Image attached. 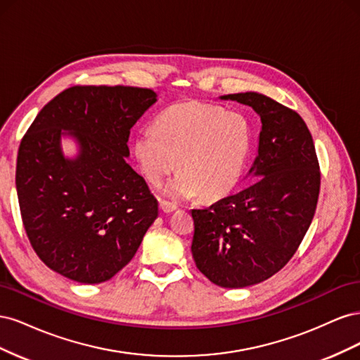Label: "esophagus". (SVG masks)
<instances>
[{"label": "esophagus", "instance_id": "esophagus-1", "mask_svg": "<svg viewBox=\"0 0 360 360\" xmlns=\"http://www.w3.org/2000/svg\"><path fill=\"white\" fill-rule=\"evenodd\" d=\"M159 205H160V210H162L163 213H172L174 210L177 209L176 204H171V202H168V201H163V200H160V201H159Z\"/></svg>", "mask_w": 360, "mask_h": 360}]
</instances>
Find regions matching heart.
I'll list each match as a JSON object with an SVG mask.
<instances>
[{
    "mask_svg": "<svg viewBox=\"0 0 360 360\" xmlns=\"http://www.w3.org/2000/svg\"><path fill=\"white\" fill-rule=\"evenodd\" d=\"M252 147V126L238 111L197 101L169 106L155 129L136 132L132 150L141 171L159 183L177 162L180 171L165 184L171 198L216 201L240 180Z\"/></svg>",
    "mask_w": 360,
    "mask_h": 360,
    "instance_id": "b5f03b06",
    "label": "heart"
}]
</instances>
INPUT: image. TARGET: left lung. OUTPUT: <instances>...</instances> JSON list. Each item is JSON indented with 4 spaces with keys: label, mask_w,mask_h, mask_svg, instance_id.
<instances>
[{
    "label": "left lung",
    "mask_w": 360,
    "mask_h": 360,
    "mask_svg": "<svg viewBox=\"0 0 360 360\" xmlns=\"http://www.w3.org/2000/svg\"><path fill=\"white\" fill-rule=\"evenodd\" d=\"M221 99L258 114V155L243 191L192 210L191 249L213 284L243 288L274 276L296 254L317 207L320 168L309 129L296 111L255 91Z\"/></svg>",
    "instance_id": "left-lung-1"
}]
</instances>
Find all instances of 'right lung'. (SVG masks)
<instances>
[{
  "label": "right lung",
  "instance_id": "1",
  "mask_svg": "<svg viewBox=\"0 0 360 360\" xmlns=\"http://www.w3.org/2000/svg\"><path fill=\"white\" fill-rule=\"evenodd\" d=\"M158 94L138 86L76 85L43 106L20 141L16 191L32 249L81 284L118 274L158 217V200L129 165L130 129ZM79 146L64 157L60 139Z\"/></svg>",
  "mask_w": 360,
  "mask_h": 360
}]
</instances>
